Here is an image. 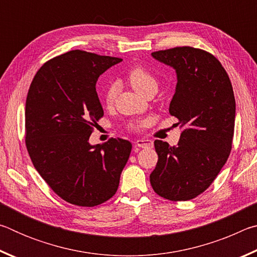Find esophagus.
<instances>
[{"mask_svg": "<svg viewBox=\"0 0 257 257\" xmlns=\"http://www.w3.org/2000/svg\"><path fill=\"white\" fill-rule=\"evenodd\" d=\"M136 146L141 147V149H149V147L153 146V142L151 139H146V138H139L136 141Z\"/></svg>", "mask_w": 257, "mask_h": 257, "instance_id": "1", "label": "esophagus"}]
</instances>
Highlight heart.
<instances>
[{
    "mask_svg": "<svg viewBox=\"0 0 257 257\" xmlns=\"http://www.w3.org/2000/svg\"><path fill=\"white\" fill-rule=\"evenodd\" d=\"M127 79L130 82V85H132L139 94L144 95V96L147 93H150L151 90H158V79H156V77L153 73L147 70L144 67L137 66L130 69L127 73ZM116 93H118V84H116V82H111V84L106 87L105 94H104V99H105V103L107 105H111V104L114 102ZM141 125L142 123L137 122L132 123L130 127L133 129H138Z\"/></svg>",
    "mask_w": 257,
    "mask_h": 257,
    "instance_id": "obj_1",
    "label": "heart"
}]
</instances>
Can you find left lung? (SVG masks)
<instances>
[{
    "label": "left lung",
    "mask_w": 257,
    "mask_h": 257,
    "mask_svg": "<svg viewBox=\"0 0 257 257\" xmlns=\"http://www.w3.org/2000/svg\"><path fill=\"white\" fill-rule=\"evenodd\" d=\"M152 56L176 70L169 112L184 130L176 146L154 142L159 160L151 185L169 201H189L211 186L229 158L236 116L232 85L220 61L206 51L182 46Z\"/></svg>",
    "instance_id": "1"
}]
</instances>
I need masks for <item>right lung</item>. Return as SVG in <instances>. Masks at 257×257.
Masks as SVG:
<instances>
[{
	"instance_id": "right-lung-1",
	"label": "right lung",
	"mask_w": 257,
	"mask_h": 257,
	"mask_svg": "<svg viewBox=\"0 0 257 257\" xmlns=\"http://www.w3.org/2000/svg\"><path fill=\"white\" fill-rule=\"evenodd\" d=\"M119 58L75 50L43 64L26 99V146L35 169L64 201L92 207L118 190L132 143L111 138L90 145L104 112L98 77Z\"/></svg>"
}]
</instances>
